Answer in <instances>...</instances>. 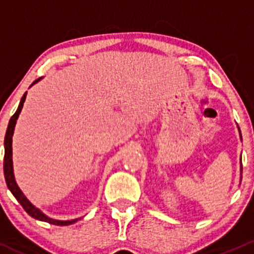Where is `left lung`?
Listing matches in <instances>:
<instances>
[{
  "label": "left lung",
  "mask_w": 254,
  "mask_h": 254,
  "mask_svg": "<svg viewBox=\"0 0 254 254\" xmlns=\"http://www.w3.org/2000/svg\"><path fill=\"white\" fill-rule=\"evenodd\" d=\"M237 127H238V125H237ZM238 132H240V139L242 140V135H241V130H240V127H238ZM241 172H242V163H241ZM241 178H242V177H241ZM240 183H241V179H240Z\"/></svg>",
  "instance_id": "left-lung-1"
}]
</instances>
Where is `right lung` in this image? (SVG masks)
Listing matches in <instances>:
<instances>
[{"label": "right lung", "instance_id": "1", "mask_svg": "<svg viewBox=\"0 0 254 254\" xmlns=\"http://www.w3.org/2000/svg\"><path fill=\"white\" fill-rule=\"evenodd\" d=\"M43 77L35 79L30 87L34 86L35 83L40 81ZM25 97H27V92L23 94L22 99L19 102V106H18L16 113L12 115V118L9 119L8 127H7V131H6V136H4V158H3V173H4V179H6V184L8 187V189L11 190V193L13 194L14 198L17 199L18 203L23 206V209L28 212L32 217L34 219L39 220V221H44V222H49V224L53 225H58V226H66V225H71L75 224L76 221H78L79 219H72V220H56V219H51L49 217L48 215H45L44 212L42 211L40 209H38L37 206L33 205L29 200L27 199V196L23 194V191L20 190V188L18 187L16 178H14V172H13V161H12V137H13V132H14V127H16L17 124V119L19 117L20 112H22L23 104L25 102Z\"/></svg>", "mask_w": 254, "mask_h": 254}]
</instances>
